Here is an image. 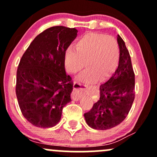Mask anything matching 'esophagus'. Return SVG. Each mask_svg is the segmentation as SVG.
<instances>
[{
    "instance_id": "1",
    "label": "esophagus",
    "mask_w": 157,
    "mask_h": 157,
    "mask_svg": "<svg viewBox=\"0 0 157 157\" xmlns=\"http://www.w3.org/2000/svg\"><path fill=\"white\" fill-rule=\"evenodd\" d=\"M89 89H90L89 88L83 89L80 84L75 82V83H74V91L72 94H71V98H72V100L77 101V100H78L79 99H80V94L82 91H88V90Z\"/></svg>"
}]
</instances>
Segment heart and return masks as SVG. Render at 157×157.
Segmentation results:
<instances>
[{
	"instance_id": "heart-1",
	"label": "heart",
	"mask_w": 157,
	"mask_h": 157,
	"mask_svg": "<svg viewBox=\"0 0 157 157\" xmlns=\"http://www.w3.org/2000/svg\"><path fill=\"white\" fill-rule=\"evenodd\" d=\"M120 48L117 40L111 35L87 32L73 45V50L65 52L63 63L67 72L75 75L83 67L86 70L78 80L84 83L102 80L111 75L117 65Z\"/></svg>"
}]
</instances>
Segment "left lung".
Listing matches in <instances>:
<instances>
[{
  "instance_id": "1",
  "label": "left lung",
  "mask_w": 157,
  "mask_h": 157,
  "mask_svg": "<svg viewBox=\"0 0 157 157\" xmlns=\"http://www.w3.org/2000/svg\"><path fill=\"white\" fill-rule=\"evenodd\" d=\"M120 47L118 67L105 83L100 86V97L89 112L85 113L86 123L96 130H107L125 120L135 96V75L125 44L117 35Z\"/></svg>"
}]
</instances>
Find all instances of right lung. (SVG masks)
Masks as SVG:
<instances>
[{
  "instance_id": "obj_1",
  "label": "right lung",
  "mask_w": 157,
  "mask_h": 157,
  "mask_svg": "<svg viewBox=\"0 0 157 157\" xmlns=\"http://www.w3.org/2000/svg\"><path fill=\"white\" fill-rule=\"evenodd\" d=\"M77 33L75 28H48L33 40L21 57L16 95L23 117L36 127L55 126L63 107L71 101L73 84L63 57Z\"/></svg>"
}]
</instances>
